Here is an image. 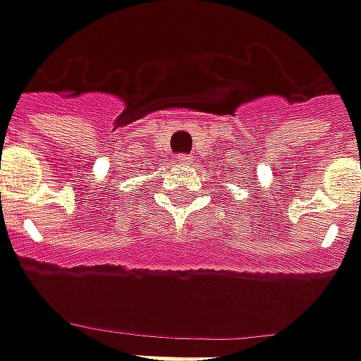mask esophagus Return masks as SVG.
<instances>
[{
	"mask_svg": "<svg viewBox=\"0 0 361 361\" xmlns=\"http://www.w3.org/2000/svg\"><path fill=\"white\" fill-rule=\"evenodd\" d=\"M176 164H178V166H192V156L180 154V156L176 157Z\"/></svg>",
	"mask_w": 361,
	"mask_h": 361,
	"instance_id": "obj_1",
	"label": "esophagus"
}]
</instances>
